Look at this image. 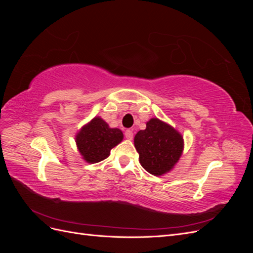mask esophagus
Returning <instances> with one entry per match:
<instances>
[{"mask_svg":"<svg viewBox=\"0 0 253 253\" xmlns=\"http://www.w3.org/2000/svg\"><path fill=\"white\" fill-rule=\"evenodd\" d=\"M125 136H126V139L131 140V139L133 138V132L131 131V129H126V133H125Z\"/></svg>","mask_w":253,"mask_h":253,"instance_id":"34e87169","label":"esophagus"}]
</instances>
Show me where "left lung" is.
Instances as JSON below:
<instances>
[{"instance_id":"left-lung-1","label":"left lung","mask_w":253,"mask_h":253,"mask_svg":"<svg viewBox=\"0 0 253 253\" xmlns=\"http://www.w3.org/2000/svg\"><path fill=\"white\" fill-rule=\"evenodd\" d=\"M134 145L143 169L152 175L162 176L178 163L185 142L182 135L172 126L158 118H151L145 129L135 135Z\"/></svg>"}]
</instances>
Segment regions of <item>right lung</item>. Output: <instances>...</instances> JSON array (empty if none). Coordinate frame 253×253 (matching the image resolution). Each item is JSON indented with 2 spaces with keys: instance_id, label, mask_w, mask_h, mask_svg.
Instances as JSON below:
<instances>
[{
  "instance_id": "1",
  "label": "right lung",
  "mask_w": 253,
  "mask_h": 253,
  "mask_svg": "<svg viewBox=\"0 0 253 253\" xmlns=\"http://www.w3.org/2000/svg\"><path fill=\"white\" fill-rule=\"evenodd\" d=\"M76 144L87 164H97L110 156L111 150L124 139V133L110 126L99 116L84 125L76 134Z\"/></svg>"
}]
</instances>
